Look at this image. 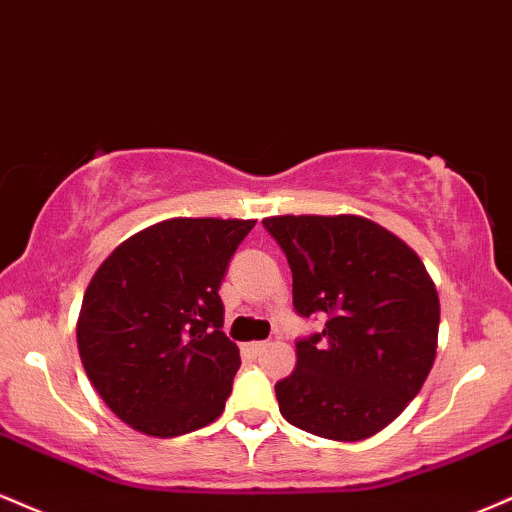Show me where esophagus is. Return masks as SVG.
<instances>
[{"label":"esophagus","mask_w":512,"mask_h":512,"mask_svg":"<svg viewBox=\"0 0 512 512\" xmlns=\"http://www.w3.org/2000/svg\"><path fill=\"white\" fill-rule=\"evenodd\" d=\"M246 354H251V357H258L263 350H266V342H249V345H244Z\"/></svg>","instance_id":"34e87169"}]
</instances>
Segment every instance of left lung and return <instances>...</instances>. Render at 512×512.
<instances>
[{"mask_svg":"<svg viewBox=\"0 0 512 512\" xmlns=\"http://www.w3.org/2000/svg\"><path fill=\"white\" fill-rule=\"evenodd\" d=\"M263 227L290 263L294 311L326 318L275 383L280 414L330 441L378 434L436 359L441 304L422 258L359 215H275Z\"/></svg>","mask_w":512,"mask_h":512,"instance_id":"obj_1","label":"left lung"}]
</instances>
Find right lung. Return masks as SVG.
<instances>
[{
    "label": "right lung",
    "instance_id": "obj_1",
    "mask_svg": "<svg viewBox=\"0 0 512 512\" xmlns=\"http://www.w3.org/2000/svg\"><path fill=\"white\" fill-rule=\"evenodd\" d=\"M256 220L172 218L122 242L95 270L76 323L83 369L105 405L172 438L225 410L239 369L220 285Z\"/></svg>",
    "mask_w": 512,
    "mask_h": 512
}]
</instances>
